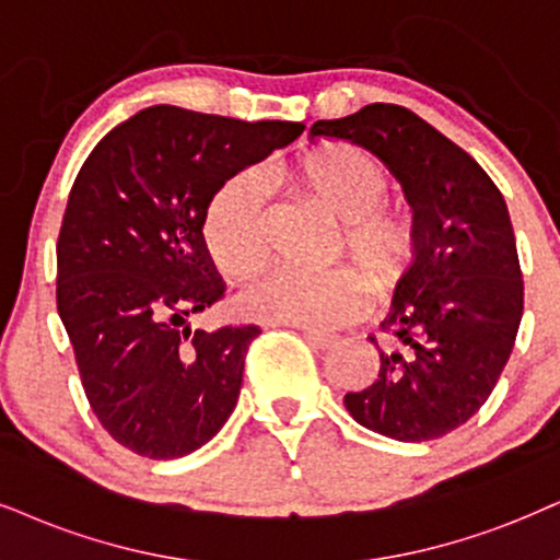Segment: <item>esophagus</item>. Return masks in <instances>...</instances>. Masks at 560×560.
Returning <instances> with one entry per match:
<instances>
[{
    "instance_id": "34e87169",
    "label": "esophagus",
    "mask_w": 560,
    "mask_h": 560,
    "mask_svg": "<svg viewBox=\"0 0 560 560\" xmlns=\"http://www.w3.org/2000/svg\"><path fill=\"white\" fill-rule=\"evenodd\" d=\"M302 336L307 338L310 346H315V349H330L332 343H336V336H330V332H323V330H313V328H302Z\"/></svg>"
}]
</instances>
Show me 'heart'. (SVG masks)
Returning <instances> with one entry per match:
<instances>
[{
  "label": "heart",
  "mask_w": 560,
  "mask_h": 560,
  "mask_svg": "<svg viewBox=\"0 0 560 560\" xmlns=\"http://www.w3.org/2000/svg\"><path fill=\"white\" fill-rule=\"evenodd\" d=\"M296 180L330 214L343 219L338 256L353 260L380 296L408 279L421 256L413 219L387 207L385 167L351 144H328L296 165ZM201 235L214 264L250 279L268 250L266 186L256 170L235 173L207 201ZM359 272V273H360ZM358 273V275H359ZM351 268L294 271L273 268L240 294L245 313L304 328H332L366 307V284Z\"/></svg>",
  "instance_id": "b5f03b06"
}]
</instances>
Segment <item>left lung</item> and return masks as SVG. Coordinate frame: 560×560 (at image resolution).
<instances>
[{"instance_id":"8db88e82","label":"left lung","mask_w":560,"mask_h":560,"mask_svg":"<svg viewBox=\"0 0 560 560\" xmlns=\"http://www.w3.org/2000/svg\"><path fill=\"white\" fill-rule=\"evenodd\" d=\"M310 139L364 147L400 180L421 256L370 336L380 372L346 393L353 421L398 442H429L478 413L504 372L525 281L504 196L455 141L402 105L372 103L315 121Z\"/></svg>"}]
</instances>
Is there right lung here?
Here are the masks:
<instances>
[{"mask_svg": "<svg viewBox=\"0 0 560 560\" xmlns=\"http://www.w3.org/2000/svg\"><path fill=\"white\" fill-rule=\"evenodd\" d=\"M302 131L152 105L84 160L56 243V307L92 413L126 450L190 455L235 410L260 328L190 330L188 315L224 296L201 217L224 180Z\"/></svg>", "mask_w": 560, "mask_h": 560, "instance_id": "1", "label": "right lung"}]
</instances>
